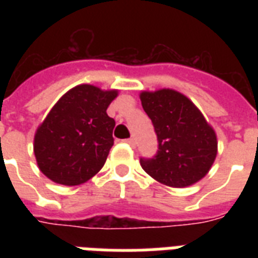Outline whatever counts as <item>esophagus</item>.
<instances>
[{"mask_svg": "<svg viewBox=\"0 0 258 258\" xmlns=\"http://www.w3.org/2000/svg\"><path fill=\"white\" fill-rule=\"evenodd\" d=\"M125 143H127V145H130L131 146V147H134V146H135V139H134V138H130V139H125Z\"/></svg>", "mask_w": 258, "mask_h": 258, "instance_id": "1", "label": "esophagus"}]
</instances>
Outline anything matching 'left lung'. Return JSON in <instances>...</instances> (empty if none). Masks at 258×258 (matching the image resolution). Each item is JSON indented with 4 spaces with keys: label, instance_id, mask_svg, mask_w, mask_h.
Instances as JSON below:
<instances>
[{
    "label": "left lung",
    "instance_id": "left-lung-1",
    "mask_svg": "<svg viewBox=\"0 0 258 258\" xmlns=\"http://www.w3.org/2000/svg\"><path fill=\"white\" fill-rule=\"evenodd\" d=\"M139 97L159 143L155 157L142 158V169L170 187L197 183L216 161L218 142L214 128L198 107L175 89L142 91Z\"/></svg>",
    "mask_w": 258,
    "mask_h": 258
}]
</instances>
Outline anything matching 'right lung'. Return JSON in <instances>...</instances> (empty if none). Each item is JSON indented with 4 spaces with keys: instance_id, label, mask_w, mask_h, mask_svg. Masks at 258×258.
Wrapping results in <instances>:
<instances>
[{
    "instance_id": "add662e5",
    "label": "right lung",
    "mask_w": 258,
    "mask_h": 258,
    "mask_svg": "<svg viewBox=\"0 0 258 258\" xmlns=\"http://www.w3.org/2000/svg\"><path fill=\"white\" fill-rule=\"evenodd\" d=\"M117 92L80 84L58 99L34 134V157L46 178L78 186L100 171L113 145L107 108Z\"/></svg>"
}]
</instances>
